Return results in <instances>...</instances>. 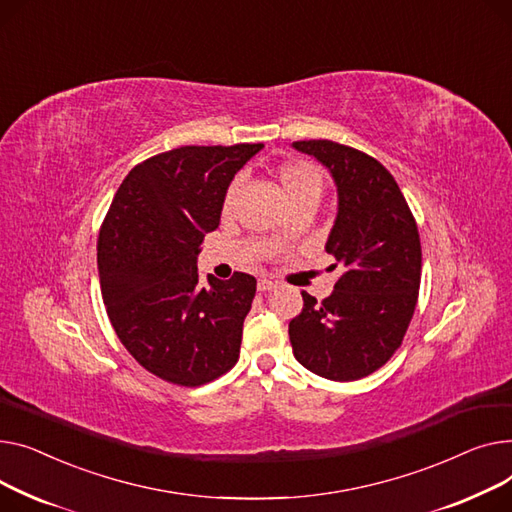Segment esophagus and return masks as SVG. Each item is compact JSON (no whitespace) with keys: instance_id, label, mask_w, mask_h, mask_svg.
Returning a JSON list of instances; mask_svg holds the SVG:
<instances>
[{"instance_id":"obj_1","label":"esophagus","mask_w":512,"mask_h":512,"mask_svg":"<svg viewBox=\"0 0 512 512\" xmlns=\"http://www.w3.org/2000/svg\"><path fill=\"white\" fill-rule=\"evenodd\" d=\"M277 287H279L277 281H270V279H260L258 281V291H273Z\"/></svg>"}]
</instances>
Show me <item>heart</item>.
<instances>
[{
    "label": "heart",
    "mask_w": 512,
    "mask_h": 512,
    "mask_svg": "<svg viewBox=\"0 0 512 512\" xmlns=\"http://www.w3.org/2000/svg\"><path fill=\"white\" fill-rule=\"evenodd\" d=\"M279 179H281V186L285 190V194L289 196L291 204L308 198V196H320L322 192V171L318 165L310 163V161H289L283 163L279 167ZM239 186H242V179L235 177L233 182L227 186L225 196H223V213H229Z\"/></svg>",
    "instance_id": "heart-1"
}]
</instances>
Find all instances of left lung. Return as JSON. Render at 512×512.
<instances>
[{
    "label": "left lung",
    "mask_w": 512,
    "mask_h": 512,
    "mask_svg": "<svg viewBox=\"0 0 512 512\" xmlns=\"http://www.w3.org/2000/svg\"><path fill=\"white\" fill-rule=\"evenodd\" d=\"M297 150L333 173L339 213L326 252L339 268L322 302L302 291L289 322L293 355L310 372L351 382L382 368L401 347L422 281V244L395 177L374 157L333 140H299Z\"/></svg>",
    "instance_id": "8db88e82"
}]
</instances>
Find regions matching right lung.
Masks as SVG:
<instances>
[{"label":"right lung","instance_id":"add662e5","mask_svg":"<svg viewBox=\"0 0 512 512\" xmlns=\"http://www.w3.org/2000/svg\"><path fill=\"white\" fill-rule=\"evenodd\" d=\"M264 144L179 146L138 163L103 219L97 264L117 339L150 374L202 386L239 359L256 279L198 275L204 233L221 221L233 175Z\"/></svg>","mask_w":512,"mask_h":512}]
</instances>
